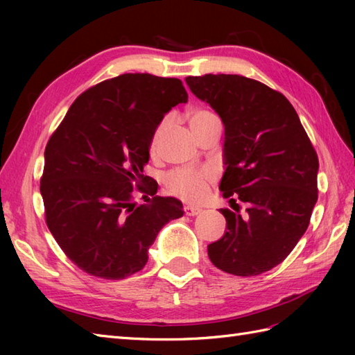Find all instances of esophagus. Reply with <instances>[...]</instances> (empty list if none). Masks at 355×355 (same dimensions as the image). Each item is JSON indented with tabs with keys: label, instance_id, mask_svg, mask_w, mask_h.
I'll list each match as a JSON object with an SVG mask.
<instances>
[{
	"label": "esophagus",
	"instance_id": "esophagus-1",
	"mask_svg": "<svg viewBox=\"0 0 355 355\" xmlns=\"http://www.w3.org/2000/svg\"><path fill=\"white\" fill-rule=\"evenodd\" d=\"M200 212H201V209H198V207L184 206V214H186L187 216H195V215H198Z\"/></svg>",
	"mask_w": 355,
	"mask_h": 355
}]
</instances>
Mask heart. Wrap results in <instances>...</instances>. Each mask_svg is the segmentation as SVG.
Returning <instances> with one entry per match:
<instances>
[{
	"label": "heart",
	"instance_id": "heart-1",
	"mask_svg": "<svg viewBox=\"0 0 355 355\" xmlns=\"http://www.w3.org/2000/svg\"><path fill=\"white\" fill-rule=\"evenodd\" d=\"M214 112L207 110H197L191 112L189 116V125L191 130H195L200 123L205 122V120L214 117ZM168 128V120H163V122L157 126V130L153 135V141H150V148L155 149L160 143L163 134ZM214 172L210 169H193V168H180L169 172L164 178L166 189L169 193L175 195V197L183 198L189 202H198L206 197L209 191V186L214 182Z\"/></svg>",
	"mask_w": 355,
	"mask_h": 355
}]
</instances>
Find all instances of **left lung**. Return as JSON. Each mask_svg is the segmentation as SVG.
<instances>
[{
    "label": "left lung",
    "instance_id": "obj_1",
    "mask_svg": "<svg viewBox=\"0 0 355 355\" xmlns=\"http://www.w3.org/2000/svg\"><path fill=\"white\" fill-rule=\"evenodd\" d=\"M186 84L224 123L223 197L247 206L245 214L221 209L227 229L207 245L209 259L225 273L261 275L281 263L308 229L318 201V154L288 99L261 82L205 74Z\"/></svg>",
    "mask_w": 355,
    "mask_h": 355
}]
</instances>
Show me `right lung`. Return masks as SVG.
Segmentation results:
<instances>
[{
	"label": "right lung",
	"instance_id": "add662e5",
	"mask_svg": "<svg viewBox=\"0 0 355 355\" xmlns=\"http://www.w3.org/2000/svg\"><path fill=\"white\" fill-rule=\"evenodd\" d=\"M186 102L180 79L120 74L82 93L51 134L41 177L45 223L85 273L111 281L137 273L163 225L183 216L182 201L157 197L143 166L166 112ZM135 190L146 205L132 201Z\"/></svg>",
	"mask_w": 355,
	"mask_h": 355
}]
</instances>
